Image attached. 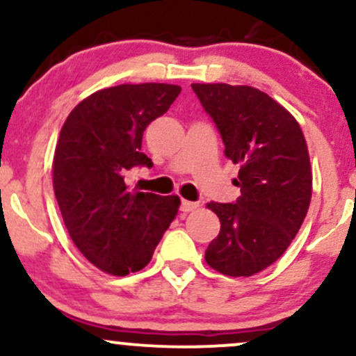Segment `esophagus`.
<instances>
[{
	"mask_svg": "<svg viewBox=\"0 0 356 356\" xmlns=\"http://www.w3.org/2000/svg\"><path fill=\"white\" fill-rule=\"evenodd\" d=\"M197 207H199L197 202L186 201V199H182V202H181V211H182V212H191V211L197 209Z\"/></svg>",
	"mask_w": 356,
	"mask_h": 356,
	"instance_id": "1",
	"label": "esophagus"
}]
</instances>
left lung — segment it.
Masks as SVG:
<instances>
[{"instance_id":"left-lung-1","label":"left lung","mask_w":356,"mask_h":356,"mask_svg":"<svg viewBox=\"0 0 356 356\" xmlns=\"http://www.w3.org/2000/svg\"><path fill=\"white\" fill-rule=\"evenodd\" d=\"M218 127L224 154L239 164L236 202H209L220 220L207 264L227 276H252L283 256L312 201V165L295 117L261 90L192 83Z\"/></svg>"}]
</instances>
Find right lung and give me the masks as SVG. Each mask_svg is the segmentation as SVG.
I'll list each match as a JSON object with an SVG mask.
<instances>
[{
    "mask_svg": "<svg viewBox=\"0 0 356 356\" xmlns=\"http://www.w3.org/2000/svg\"><path fill=\"white\" fill-rule=\"evenodd\" d=\"M181 93L167 83L117 85L80 102L61 127L53 157V189L68 234L108 275L140 271L177 214V195L134 192L127 175L152 167L142 149L150 122Z\"/></svg>",
    "mask_w": 356,
    "mask_h": 356,
    "instance_id": "1",
    "label": "right lung"
}]
</instances>
